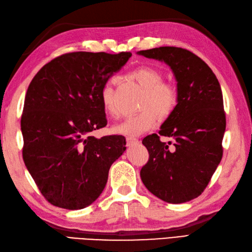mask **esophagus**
Segmentation results:
<instances>
[{"mask_svg":"<svg viewBox=\"0 0 252 252\" xmlns=\"http://www.w3.org/2000/svg\"><path fill=\"white\" fill-rule=\"evenodd\" d=\"M126 142H127V146H132V145H137L139 143V140L137 138L128 137L126 138Z\"/></svg>","mask_w":252,"mask_h":252,"instance_id":"34e87169","label":"esophagus"}]
</instances>
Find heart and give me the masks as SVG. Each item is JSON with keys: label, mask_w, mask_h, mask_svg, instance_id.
<instances>
[{"label": "heart", "mask_w": 252, "mask_h": 252, "mask_svg": "<svg viewBox=\"0 0 252 252\" xmlns=\"http://www.w3.org/2000/svg\"><path fill=\"white\" fill-rule=\"evenodd\" d=\"M129 77L144 89L139 106L141 111L115 125L113 131L132 138L154 128L158 123V118L160 121H165L172 117L178 105L179 92L173 84L163 81V74L153 66H139L129 74ZM114 85L115 79L108 80L99 93L101 108L109 117L117 115Z\"/></svg>", "instance_id": "obj_1"}]
</instances>
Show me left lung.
Instances as JSON below:
<instances>
[{"label": "left lung", "mask_w": 252, "mask_h": 252, "mask_svg": "<svg viewBox=\"0 0 252 252\" xmlns=\"http://www.w3.org/2000/svg\"><path fill=\"white\" fill-rule=\"evenodd\" d=\"M139 54L171 66L179 92L176 110L159 134L142 141L149 158L141 168V179L158 198L187 202L205 191L222 157L226 114L220 85L205 61L186 49L161 46ZM160 136L174 137L173 147Z\"/></svg>", "instance_id": "obj_1"}]
</instances>
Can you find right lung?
Segmentation results:
<instances>
[{"label": "right lung", "mask_w": 252, "mask_h": 252, "mask_svg": "<svg viewBox=\"0 0 252 252\" xmlns=\"http://www.w3.org/2000/svg\"><path fill=\"white\" fill-rule=\"evenodd\" d=\"M130 52L66 53L43 65L25 95L22 156L51 205L80 210L104 191L112 163L125 152L123 135L92 137L107 125L99 93Z\"/></svg>", "instance_id": "1"}]
</instances>
